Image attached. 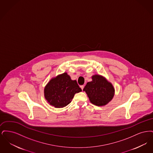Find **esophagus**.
Here are the masks:
<instances>
[{
    "instance_id": "1",
    "label": "esophagus",
    "mask_w": 153,
    "mask_h": 153,
    "mask_svg": "<svg viewBox=\"0 0 153 153\" xmlns=\"http://www.w3.org/2000/svg\"><path fill=\"white\" fill-rule=\"evenodd\" d=\"M80 88H81V89L82 90H83V89H84V85H81Z\"/></svg>"
}]
</instances>
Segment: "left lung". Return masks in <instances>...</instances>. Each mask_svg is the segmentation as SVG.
I'll list each match as a JSON object with an SVG mask.
<instances>
[{"label":"left lung","mask_w":153,"mask_h":153,"mask_svg":"<svg viewBox=\"0 0 153 153\" xmlns=\"http://www.w3.org/2000/svg\"><path fill=\"white\" fill-rule=\"evenodd\" d=\"M92 81L87 83L83 89L91 103L97 106H104L112 100L115 95V88L111 82L102 76L95 74Z\"/></svg>","instance_id":"8db88e82"}]
</instances>
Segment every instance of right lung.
Masks as SVG:
<instances>
[{"label":"right lung","mask_w":153,"mask_h":153,"mask_svg":"<svg viewBox=\"0 0 153 153\" xmlns=\"http://www.w3.org/2000/svg\"><path fill=\"white\" fill-rule=\"evenodd\" d=\"M82 91L76 80H72L66 72L53 77L44 88L45 99L55 108L68 105L76 93Z\"/></svg>","instance_id":"right-lung-1"}]
</instances>
